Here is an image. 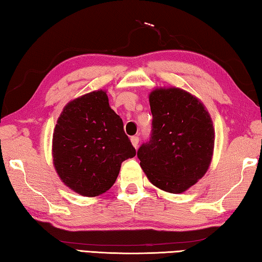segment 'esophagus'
<instances>
[{
  "label": "esophagus",
  "instance_id": "1",
  "mask_svg": "<svg viewBox=\"0 0 262 262\" xmlns=\"http://www.w3.org/2000/svg\"><path fill=\"white\" fill-rule=\"evenodd\" d=\"M130 142H132L133 147L136 149L137 145H139V137H137V136H132L130 137Z\"/></svg>",
  "mask_w": 262,
  "mask_h": 262
}]
</instances>
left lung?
Wrapping results in <instances>:
<instances>
[{
    "instance_id": "obj_1",
    "label": "left lung",
    "mask_w": 262,
    "mask_h": 262,
    "mask_svg": "<svg viewBox=\"0 0 262 262\" xmlns=\"http://www.w3.org/2000/svg\"><path fill=\"white\" fill-rule=\"evenodd\" d=\"M152 134L137 150L150 183L167 193L187 190L206 174L215 129L202 101L180 88H156L149 95Z\"/></svg>"
}]
</instances>
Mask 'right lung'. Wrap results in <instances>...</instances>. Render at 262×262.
<instances>
[{"label": "right lung", "instance_id": "right-lung-1", "mask_svg": "<svg viewBox=\"0 0 262 262\" xmlns=\"http://www.w3.org/2000/svg\"><path fill=\"white\" fill-rule=\"evenodd\" d=\"M135 155L105 90L77 97L62 110L53 133V164L75 193L89 198L105 193L117 180L121 163Z\"/></svg>", "mask_w": 262, "mask_h": 262}]
</instances>
